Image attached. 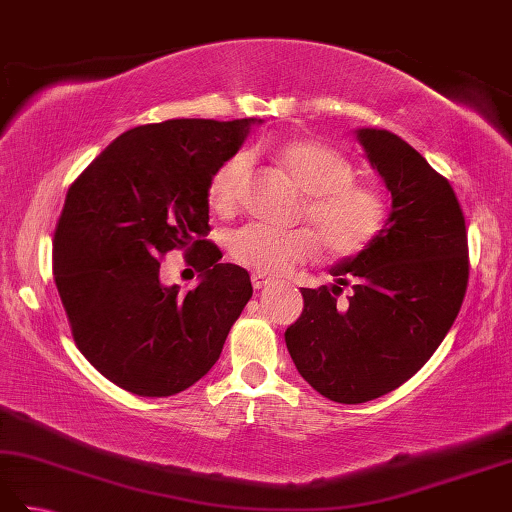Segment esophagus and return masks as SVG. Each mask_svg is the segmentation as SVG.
Returning a JSON list of instances; mask_svg holds the SVG:
<instances>
[{
    "instance_id": "esophagus-1",
    "label": "esophagus",
    "mask_w": 512,
    "mask_h": 512,
    "mask_svg": "<svg viewBox=\"0 0 512 512\" xmlns=\"http://www.w3.org/2000/svg\"><path fill=\"white\" fill-rule=\"evenodd\" d=\"M270 284H273V279H270V277H266V275H259V273H255V275H253V288H255V290L268 288Z\"/></svg>"
}]
</instances>
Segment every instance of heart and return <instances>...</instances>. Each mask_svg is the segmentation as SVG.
Wrapping results in <instances>:
<instances>
[{
	"label": "heart",
	"instance_id": "obj_1",
	"mask_svg": "<svg viewBox=\"0 0 512 512\" xmlns=\"http://www.w3.org/2000/svg\"><path fill=\"white\" fill-rule=\"evenodd\" d=\"M281 167L308 195L309 226L279 228L248 224L231 235V255L259 275H288L292 268L319 255L354 257L383 235L389 222V202L369 184L354 182L356 169L343 151L319 140H295L279 149ZM248 176V158L235 156L213 173L209 202L217 213H231Z\"/></svg>",
	"mask_w": 512,
	"mask_h": 512
}]
</instances>
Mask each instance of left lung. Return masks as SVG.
I'll use <instances>...</instances> for the list:
<instances>
[{"instance_id": "obj_1", "label": "left lung", "mask_w": 512, "mask_h": 512, "mask_svg": "<svg viewBox=\"0 0 512 512\" xmlns=\"http://www.w3.org/2000/svg\"><path fill=\"white\" fill-rule=\"evenodd\" d=\"M354 134L391 195L387 228L330 268V288L301 290L303 312L286 330L299 374L343 405L385 396L416 374L451 330L469 281L466 224L449 180L387 129ZM347 283L353 295L343 304L335 297Z\"/></svg>"}]
</instances>
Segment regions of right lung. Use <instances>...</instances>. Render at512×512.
Masks as SVG:
<instances>
[{
    "mask_svg": "<svg viewBox=\"0 0 512 512\" xmlns=\"http://www.w3.org/2000/svg\"><path fill=\"white\" fill-rule=\"evenodd\" d=\"M259 118H173L118 136L74 180L52 244L54 284L81 354L136 396L180 394L209 372L253 286L206 242L209 184ZM182 247L187 293L159 281Z\"/></svg>",
    "mask_w": 512,
    "mask_h": 512,
    "instance_id": "obj_1",
    "label": "right lung"
}]
</instances>
